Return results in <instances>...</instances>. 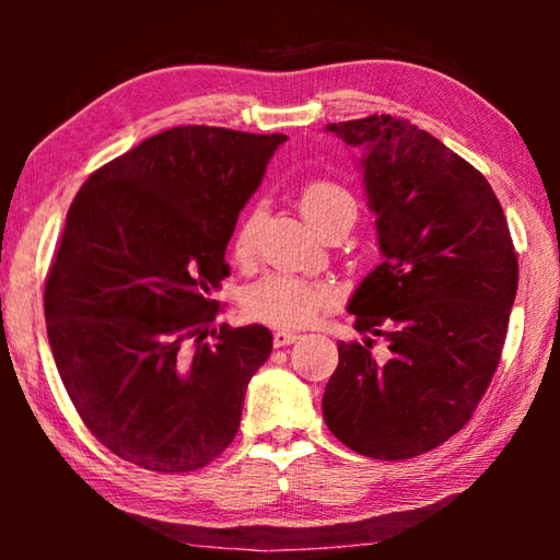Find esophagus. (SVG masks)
Listing matches in <instances>:
<instances>
[{"label":"esophagus","instance_id":"esophagus-1","mask_svg":"<svg viewBox=\"0 0 560 560\" xmlns=\"http://www.w3.org/2000/svg\"><path fill=\"white\" fill-rule=\"evenodd\" d=\"M296 340H299L296 330H277V334H273V346L277 348L291 346V343H296Z\"/></svg>","mask_w":560,"mask_h":560}]
</instances>
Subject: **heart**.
I'll return each mask as SVG.
<instances>
[{"label": "heart", "mask_w": 560, "mask_h": 560, "mask_svg": "<svg viewBox=\"0 0 560 560\" xmlns=\"http://www.w3.org/2000/svg\"><path fill=\"white\" fill-rule=\"evenodd\" d=\"M299 207L308 224L316 230L328 217L340 210H355L353 195L343 185L334 179H311L299 189ZM259 226V210H252L244 217L240 232L234 236V257L240 261H249L254 257V236ZM336 303L334 287L320 281H306L299 277H264L254 283L244 296L246 314L269 326H306L320 311L330 308Z\"/></svg>", "instance_id": "b5f03b06"}]
</instances>
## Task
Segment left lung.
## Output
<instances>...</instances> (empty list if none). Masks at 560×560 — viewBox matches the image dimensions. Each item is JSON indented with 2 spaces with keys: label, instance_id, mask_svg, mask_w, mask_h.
<instances>
[{
  "label": "left lung",
  "instance_id": "left-lung-1",
  "mask_svg": "<svg viewBox=\"0 0 560 560\" xmlns=\"http://www.w3.org/2000/svg\"><path fill=\"white\" fill-rule=\"evenodd\" d=\"M358 148L381 264L348 301L324 393L336 438L373 459H410L469 422L494 377L518 287L504 210L487 177L428 130L393 116L328 122ZM388 343L370 353L372 336Z\"/></svg>",
  "mask_w": 560,
  "mask_h": 560
}]
</instances>
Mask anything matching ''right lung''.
<instances>
[{
	"mask_svg": "<svg viewBox=\"0 0 560 560\" xmlns=\"http://www.w3.org/2000/svg\"><path fill=\"white\" fill-rule=\"evenodd\" d=\"M287 136L183 126L96 170L66 214L44 291L66 393L101 444L163 474L230 447L267 363V326L212 328L226 244Z\"/></svg>",
	"mask_w": 560,
	"mask_h": 560,
	"instance_id": "right-lung-1",
	"label": "right lung"
}]
</instances>
